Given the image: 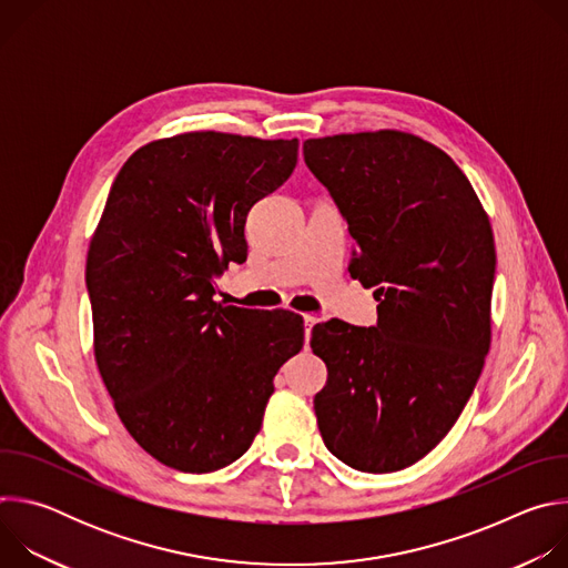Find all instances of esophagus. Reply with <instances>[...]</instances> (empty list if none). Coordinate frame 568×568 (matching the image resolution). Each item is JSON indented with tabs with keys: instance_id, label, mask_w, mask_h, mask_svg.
Masks as SVG:
<instances>
[{
	"instance_id": "esophagus-1",
	"label": "esophagus",
	"mask_w": 568,
	"mask_h": 568,
	"mask_svg": "<svg viewBox=\"0 0 568 568\" xmlns=\"http://www.w3.org/2000/svg\"><path fill=\"white\" fill-rule=\"evenodd\" d=\"M318 321V316L316 314H303V323H305V337L310 339V331H312V326L314 323Z\"/></svg>"
}]
</instances>
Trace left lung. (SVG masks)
<instances>
[{"label": "left lung", "mask_w": 568, "mask_h": 568, "mask_svg": "<svg viewBox=\"0 0 568 568\" xmlns=\"http://www.w3.org/2000/svg\"><path fill=\"white\" fill-rule=\"evenodd\" d=\"M355 237L351 276L377 287V326L318 323L314 395L326 447L359 471H397L454 427L490 351L495 237L452 156L395 130L303 141Z\"/></svg>", "instance_id": "left-lung-1"}]
</instances>
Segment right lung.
Here are the masks:
<instances>
[{
    "label": "right lung",
    "mask_w": 568,
    "mask_h": 568,
    "mask_svg": "<svg viewBox=\"0 0 568 568\" xmlns=\"http://www.w3.org/2000/svg\"><path fill=\"white\" fill-rule=\"evenodd\" d=\"M298 139L189 132L119 171L88 254L94 355L130 436L189 474L222 469L263 425L301 318L213 301L247 261L250 209L292 175Z\"/></svg>",
    "instance_id": "right-lung-1"
}]
</instances>
